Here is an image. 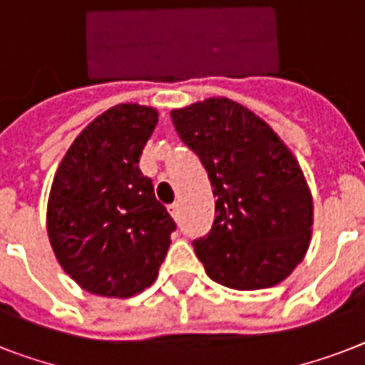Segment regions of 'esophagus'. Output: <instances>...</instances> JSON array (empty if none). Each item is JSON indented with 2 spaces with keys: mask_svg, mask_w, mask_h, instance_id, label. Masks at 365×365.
<instances>
[{
  "mask_svg": "<svg viewBox=\"0 0 365 365\" xmlns=\"http://www.w3.org/2000/svg\"><path fill=\"white\" fill-rule=\"evenodd\" d=\"M168 212H170V216L174 217V220H180V205H178V202L168 206Z\"/></svg>",
  "mask_w": 365,
  "mask_h": 365,
  "instance_id": "obj_1",
  "label": "esophagus"
}]
</instances>
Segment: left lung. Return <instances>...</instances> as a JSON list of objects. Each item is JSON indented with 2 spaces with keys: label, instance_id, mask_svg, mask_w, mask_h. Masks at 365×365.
Instances as JSON below:
<instances>
[{
  "label": "left lung",
  "instance_id": "1",
  "mask_svg": "<svg viewBox=\"0 0 365 365\" xmlns=\"http://www.w3.org/2000/svg\"><path fill=\"white\" fill-rule=\"evenodd\" d=\"M170 117L217 197L210 233L193 242L206 274L233 289L282 282L312 235V195L294 153L235 100L206 98Z\"/></svg>",
  "mask_w": 365,
  "mask_h": 365
}]
</instances>
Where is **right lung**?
I'll list each match as a JSON object with an SVG mask.
<instances>
[{
  "label": "right lung",
  "instance_id": "add662e5",
  "mask_svg": "<svg viewBox=\"0 0 365 365\" xmlns=\"http://www.w3.org/2000/svg\"><path fill=\"white\" fill-rule=\"evenodd\" d=\"M159 111L119 104L88 123L66 151L47 202L56 259L83 289L132 297L159 274L176 223L140 172Z\"/></svg>",
  "mask_w": 365,
  "mask_h": 365
}]
</instances>
